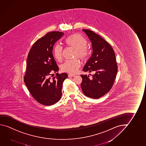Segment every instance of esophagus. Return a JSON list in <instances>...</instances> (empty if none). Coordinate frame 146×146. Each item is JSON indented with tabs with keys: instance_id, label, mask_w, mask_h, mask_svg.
I'll return each mask as SVG.
<instances>
[{
	"instance_id": "esophagus-1",
	"label": "esophagus",
	"mask_w": 146,
	"mask_h": 146,
	"mask_svg": "<svg viewBox=\"0 0 146 146\" xmlns=\"http://www.w3.org/2000/svg\"><path fill=\"white\" fill-rule=\"evenodd\" d=\"M75 76V74H68V76L69 77H74Z\"/></svg>"
}]
</instances>
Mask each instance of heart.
Segmentation results:
<instances>
[{
  "label": "heart",
  "mask_w": 146,
  "mask_h": 146,
  "mask_svg": "<svg viewBox=\"0 0 146 146\" xmlns=\"http://www.w3.org/2000/svg\"><path fill=\"white\" fill-rule=\"evenodd\" d=\"M66 44L75 49L73 53L74 58H79L82 61L87 60L90 56V50L88 46L87 41L78 33H74L68 36L65 39ZM54 55L58 62L62 61L63 58V47L60 44H56L54 48ZM81 63L78 58H75L65 61L61 66L64 72L74 73L80 67Z\"/></svg>",
  "instance_id": "heart-1"
}]
</instances>
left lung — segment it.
<instances>
[{"label": "left lung", "mask_w": 146, "mask_h": 146, "mask_svg": "<svg viewBox=\"0 0 146 146\" xmlns=\"http://www.w3.org/2000/svg\"><path fill=\"white\" fill-rule=\"evenodd\" d=\"M92 42V54L85 64L83 71L94 72L90 76L81 75V87L83 94L92 99H98L111 90L118 70L115 54L108 42L94 32L82 29Z\"/></svg>", "instance_id": "1"}]
</instances>
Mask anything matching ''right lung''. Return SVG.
Listing matches in <instances>:
<instances>
[{
	"label": "right lung",
	"mask_w": 146,
	"mask_h": 146,
	"mask_svg": "<svg viewBox=\"0 0 146 146\" xmlns=\"http://www.w3.org/2000/svg\"><path fill=\"white\" fill-rule=\"evenodd\" d=\"M63 35L60 31L47 33L34 43L28 56L24 80L34 99L43 105H54L60 100L63 82L68 77L67 73L52 74L58 70L53 47Z\"/></svg>",
	"instance_id": "obj_1"
}]
</instances>
